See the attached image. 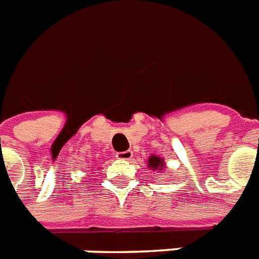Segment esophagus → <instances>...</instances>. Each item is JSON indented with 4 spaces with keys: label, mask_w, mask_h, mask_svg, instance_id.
Wrapping results in <instances>:
<instances>
[{
    "label": "esophagus",
    "mask_w": 259,
    "mask_h": 259,
    "mask_svg": "<svg viewBox=\"0 0 259 259\" xmlns=\"http://www.w3.org/2000/svg\"><path fill=\"white\" fill-rule=\"evenodd\" d=\"M115 157L119 158V160H130V158L133 157V152H132V150L118 152V153H115Z\"/></svg>",
    "instance_id": "obj_1"
}]
</instances>
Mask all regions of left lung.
<instances>
[{
  "label": "left lung",
  "mask_w": 259,
  "mask_h": 259,
  "mask_svg": "<svg viewBox=\"0 0 259 259\" xmlns=\"http://www.w3.org/2000/svg\"><path fill=\"white\" fill-rule=\"evenodd\" d=\"M148 165H149V168H153V169L158 170H162L165 168L164 161L160 157H157V156H150L149 160H148Z\"/></svg>",
  "instance_id": "obj_1"
}]
</instances>
